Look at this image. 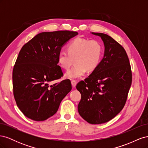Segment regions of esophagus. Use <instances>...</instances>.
Instances as JSON below:
<instances>
[{
  "instance_id": "obj_1",
  "label": "esophagus",
  "mask_w": 148,
  "mask_h": 148,
  "mask_svg": "<svg viewBox=\"0 0 148 148\" xmlns=\"http://www.w3.org/2000/svg\"><path fill=\"white\" fill-rule=\"evenodd\" d=\"M71 85H72L73 88H75L76 85H77V82H76L75 80H72V81H71Z\"/></svg>"
}]
</instances>
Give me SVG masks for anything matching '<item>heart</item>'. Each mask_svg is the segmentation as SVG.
<instances>
[{
	"label": "heart",
	"mask_w": 148,
	"mask_h": 148,
	"mask_svg": "<svg viewBox=\"0 0 148 148\" xmlns=\"http://www.w3.org/2000/svg\"><path fill=\"white\" fill-rule=\"evenodd\" d=\"M103 46L96 40L77 38L71 42L68 50H61L58 61L62 68L69 69L75 59V65L65 73L69 79L82 77L86 70L92 71L99 65L103 56Z\"/></svg>",
	"instance_id": "heart-1"
}]
</instances>
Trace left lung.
<instances>
[{
  "mask_svg": "<svg viewBox=\"0 0 148 148\" xmlns=\"http://www.w3.org/2000/svg\"><path fill=\"white\" fill-rule=\"evenodd\" d=\"M104 42V53L99 65L77 85L82 98L80 116L91 124L109 122L122 110L130 88V64L123 47L109 35L91 33Z\"/></svg>",
  "mask_w": 148,
  "mask_h": 148,
  "instance_id": "1",
  "label": "left lung"
}]
</instances>
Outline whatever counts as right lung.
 Masks as SVG:
<instances>
[{"instance_id":"right-lung-1","label":"right lung","mask_w":148,"mask_h":148,"mask_svg":"<svg viewBox=\"0 0 148 148\" xmlns=\"http://www.w3.org/2000/svg\"><path fill=\"white\" fill-rule=\"evenodd\" d=\"M78 33L57 31L42 32L22 47L13 70V95L26 117L43 121L54 115L61 101L71 90L70 79L50 85L63 72L58 54L65 44Z\"/></svg>"}]
</instances>
